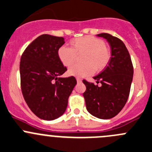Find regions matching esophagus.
<instances>
[{"label":"esophagus","mask_w":152,"mask_h":152,"mask_svg":"<svg viewBox=\"0 0 152 152\" xmlns=\"http://www.w3.org/2000/svg\"><path fill=\"white\" fill-rule=\"evenodd\" d=\"M76 80H77V83H80V82L82 81V80H81V78H80V77H76Z\"/></svg>","instance_id":"34e87169"}]
</instances>
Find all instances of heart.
I'll return each instance as SVG.
<instances>
[{"label":"heart","instance_id":"obj_1","mask_svg":"<svg viewBox=\"0 0 152 152\" xmlns=\"http://www.w3.org/2000/svg\"><path fill=\"white\" fill-rule=\"evenodd\" d=\"M71 48L63 45L58 49V57L66 67L72 66L77 56L81 57V64H75L69 69V74L77 77H85L101 72L107 67L111 58V53L102 39L93 36H85L70 42Z\"/></svg>","mask_w":152,"mask_h":152}]
</instances>
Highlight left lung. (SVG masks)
Listing matches in <instances>:
<instances>
[{
	"label": "left lung",
	"instance_id": "1",
	"mask_svg": "<svg viewBox=\"0 0 152 152\" xmlns=\"http://www.w3.org/2000/svg\"><path fill=\"white\" fill-rule=\"evenodd\" d=\"M97 36L108 42L111 58L108 66L93 77L102 86L83 80L86 87L83 95L89 113L97 118L108 119L120 112L128 101L134 67L129 52L122 40L105 33Z\"/></svg>",
	"mask_w": 152,
	"mask_h": 152
}]
</instances>
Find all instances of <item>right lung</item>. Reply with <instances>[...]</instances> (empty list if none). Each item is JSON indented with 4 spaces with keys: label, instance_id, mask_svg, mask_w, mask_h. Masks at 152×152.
I'll return each instance as SVG.
<instances>
[{
    "label": "right lung",
    "instance_id": "add662e5",
    "mask_svg": "<svg viewBox=\"0 0 152 152\" xmlns=\"http://www.w3.org/2000/svg\"><path fill=\"white\" fill-rule=\"evenodd\" d=\"M63 37L43 34L23 52L20 61L22 95L31 111L44 120H53L66 111L77 80L59 77L67 71L58 57Z\"/></svg>",
    "mask_w": 152,
    "mask_h": 152
}]
</instances>
